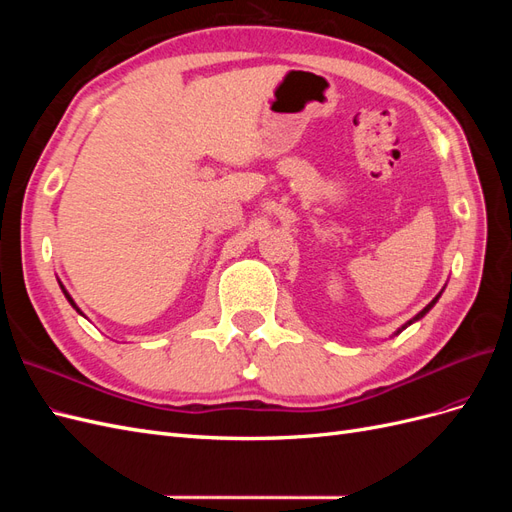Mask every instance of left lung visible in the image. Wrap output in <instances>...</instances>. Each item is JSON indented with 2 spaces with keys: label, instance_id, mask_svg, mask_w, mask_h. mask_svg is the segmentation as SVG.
I'll list each match as a JSON object with an SVG mask.
<instances>
[{
  "label": "left lung",
  "instance_id": "obj_1",
  "mask_svg": "<svg viewBox=\"0 0 512 512\" xmlns=\"http://www.w3.org/2000/svg\"><path fill=\"white\" fill-rule=\"evenodd\" d=\"M442 292H444V288H442V290H440V292L436 294V297H433V299H431V303H429V305H425V307L421 309V312H418V314H416L414 318H410V320H408L406 324H401V327H399V329H397V331L393 333V337H395V335H399V333H401V331H404V329H408V327H410V324H414V322H418V320H421V318H425V316L429 314V309H431L433 305H436V303H438V299L442 297Z\"/></svg>",
  "mask_w": 512,
  "mask_h": 512
}]
</instances>
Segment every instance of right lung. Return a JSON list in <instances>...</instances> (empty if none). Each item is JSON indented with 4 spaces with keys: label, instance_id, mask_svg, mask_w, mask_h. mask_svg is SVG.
Here are the masks:
<instances>
[{
    "label": "right lung",
    "instance_id": "right-lung-1",
    "mask_svg": "<svg viewBox=\"0 0 512 512\" xmlns=\"http://www.w3.org/2000/svg\"><path fill=\"white\" fill-rule=\"evenodd\" d=\"M57 282H59V280H57ZM59 288H61V292H64V297H66V299H68V303H70V305H72V307H74V309H76V312H79V314H81V316H85V314H83V312H81V307H79V305H76V303H74V299H72V297H70V292H68V290H66V286H64V284H61V282H59ZM85 318H87V316H85Z\"/></svg>",
    "mask_w": 512,
    "mask_h": 512
}]
</instances>
